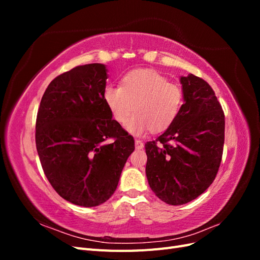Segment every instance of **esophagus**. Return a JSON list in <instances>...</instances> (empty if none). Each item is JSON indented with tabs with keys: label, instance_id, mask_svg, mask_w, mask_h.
I'll return each instance as SVG.
<instances>
[{
	"label": "esophagus",
	"instance_id": "obj_1",
	"mask_svg": "<svg viewBox=\"0 0 260 260\" xmlns=\"http://www.w3.org/2000/svg\"><path fill=\"white\" fill-rule=\"evenodd\" d=\"M136 148L137 149H142L144 147V143L141 140H136Z\"/></svg>",
	"mask_w": 260,
	"mask_h": 260
}]
</instances>
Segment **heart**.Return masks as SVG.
<instances>
[{
    "label": "heart",
    "instance_id": "1",
    "mask_svg": "<svg viewBox=\"0 0 260 260\" xmlns=\"http://www.w3.org/2000/svg\"><path fill=\"white\" fill-rule=\"evenodd\" d=\"M104 102L114 120L124 124L133 108L136 114L127 124L129 132L143 135L151 129L161 132L178 118L183 105V91L166 77L149 69H138L125 74L120 86L107 85Z\"/></svg>",
    "mask_w": 260,
    "mask_h": 260
}]
</instances>
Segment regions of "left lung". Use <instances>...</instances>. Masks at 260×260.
I'll return each instance as SVG.
<instances>
[{
  "instance_id": "1",
  "label": "left lung",
  "mask_w": 260,
  "mask_h": 260,
  "mask_svg": "<svg viewBox=\"0 0 260 260\" xmlns=\"http://www.w3.org/2000/svg\"><path fill=\"white\" fill-rule=\"evenodd\" d=\"M184 104L175 122L145 144L146 177L155 195L183 205L214 182L224 143V114L214 90L192 74L181 77Z\"/></svg>"
}]
</instances>
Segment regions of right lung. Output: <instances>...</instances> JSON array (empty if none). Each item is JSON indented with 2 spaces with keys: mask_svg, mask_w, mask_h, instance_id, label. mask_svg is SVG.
<instances>
[{
  "mask_svg": "<svg viewBox=\"0 0 260 260\" xmlns=\"http://www.w3.org/2000/svg\"><path fill=\"white\" fill-rule=\"evenodd\" d=\"M107 69L77 66L46 88L36 122L44 174L62 199L94 207L116 191L135 140L116 122L104 102Z\"/></svg>",
  "mask_w": 260,
  "mask_h": 260,
  "instance_id": "1",
  "label": "right lung"
}]
</instances>
